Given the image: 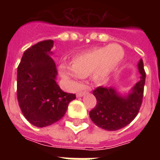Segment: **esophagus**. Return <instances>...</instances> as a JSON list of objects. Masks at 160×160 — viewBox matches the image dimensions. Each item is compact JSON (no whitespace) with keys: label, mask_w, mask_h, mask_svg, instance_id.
I'll return each mask as SVG.
<instances>
[{"label":"esophagus","mask_w":160,"mask_h":160,"mask_svg":"<svg viewBox=\"0 0 160 160\" xmlns=\"http://www.w3.org/2000/svg\"><path fill=\"white\" fill-rule=\"evenodd\" d=\"M87 93V91H83V92H80L76 94V97H82L84 95Z\"/></svg>","instance_id":"1"}]
</instances>
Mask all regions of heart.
<instances>
[{
  "mask_svg": "<svg viewBox=\"0 0 160 160\" xmlns=\"http://www.w3.org/2000/svg\"><path fill=\"white\" fill-rule=\"evenodd\" d=\"M124 57V49L118 44L96 47L78 54L72 58L71 64H60V76L69 81L71 90L80 86L83 77L91 75L96 83L106 81Z\"/></svg>",
  "mask_w": 160,
  "mask_h": 160,
  "instance_id": "1",
  "label": "heart"
}]
</instances>
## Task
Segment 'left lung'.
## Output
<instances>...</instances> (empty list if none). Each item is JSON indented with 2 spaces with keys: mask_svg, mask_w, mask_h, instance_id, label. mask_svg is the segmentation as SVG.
<instances>
[{
  "mask_svg": "<svg viewBox=\"0 0 160 160\" xmlns=\"http://www.w3.org/2000/svg\"><path fill=\"white\" fill-rule=\"evenodd\" d=\"M137 66L139 80L128 93L122 94L113 87L103 86L93 91L97 104L90 111V117L97 126L114 131L128 125L135 118L141 106L146 76L142 59Z\"/></svg>",
  "mask_w": 160,
  "mask_h": 160,
  "instance_id": "1",
  "label": "left lung"
}]
</instances>
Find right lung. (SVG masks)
<instances>
[{"instance_id":"right-lung-1","label":"right lung","mask_w":160,"mask_h":160,"mask_svg":"<svg viewBox=\"0 0 160 160\" xmlns=\"http://www.w3.org/2000/svg\"><path fill=\"white\" fill-rule=\"evenodd\" d=\"M54 41L38 42L23 54L17 68V99L24 116L36 127L60 120L75 99L56 82L57 70L51 55Z\"/></svg>"}]
</instances>
